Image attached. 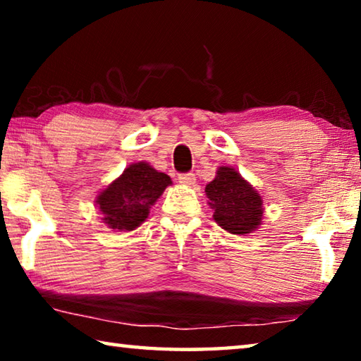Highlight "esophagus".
<instances>
[{"label":"esophagus","mask_w":361,"mask_h":361,"mask_svg":"<svg viewBox=\"0 0 361 361\" xmlns=\"http://www.w3.org/2000/svg\"><path fill=\"white\" fill-rule=\"evenodd\" d=\"M178 181L181 185H186V186H192L195 183V175L194 173H180L178 175Z\"/></svg>","instance_id":"obj_1"}]
</instances>
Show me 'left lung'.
Masks as SVG:
<instances>
[{
    "instance_id": "left-lung-1",
    "label": "left lung",
    "mask_w": 361,
    "mask_h": 361,
    "mask_svg": "<svg viewBox=\"0 0 361 361\" xmlns=\"http://www.w3.org/2000/svg\"><path fill=\"white\" fill-rule=\"evenodd\" d=\"M213 219L224 231L245 235L261 224L262 199L259 192L232 167H219L215 180L205 186Z\"/></svg>"
}]
</instances>
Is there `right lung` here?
<instances>
[{"instance_id":"add662e5","label":"right lung","mask_w":361,"mask_h":361,"mask_svg":"<svg viewBox=\"0 0 361 361\" xmlns=\"http://www.w3.org/2000/svg\"><path fill=\"white\" fill-rule=\"evenodd\" d=\"M169 185H172L170 176L157 172L148 162L130 164L119 178L97 195L103 223L124 232L138 228Z\"/></svg>"}]
</instances>
